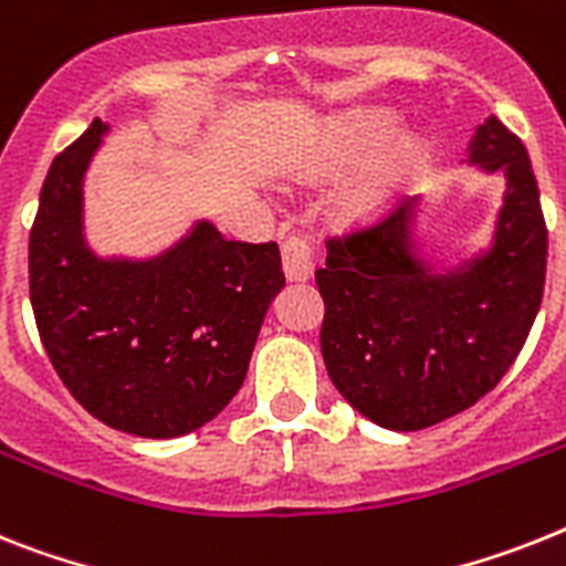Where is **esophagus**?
<instances>
[{
    "label": "esophagus",
    "instance_id": "obj_1",
    "mask_svg": "<svg viewBox=\"0 0 566 566\" xmlns=\"http://www.w3.org/2000/svg\"><path fill=\"white\" fill-rule=\"evenodd\" d=\"M280 254H283V272L289 280H306L315 269V249L312 242L301 233H292L283 245H280Z\"/></svg>",
    "mask_w": 566,
    "mask_h": 566
}]
</instances>
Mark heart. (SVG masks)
I'll use <instances>...</instances> for the list:
<instances>
[{"label":"heart","mask_w":566,"mask_h":566,"mask_svg":"<svg viewBox=\"0 0 566 566\" xmlns=\"http://www.w3.org/2000/svg\"><path fill=\"white\" fill-rule=\"evenodd\" d=\"M394 129V120L385 118V115H358V118L344 120L333 133L326 165L333 170L358 165L364 158H370L376 149L385 147ZM424 158H428V149L422 142L396 144L349 188V193L344 196V213L358 219L385 210L408 185L410 176L424 165Z\"/></svg>","instance_id":"obj_1"}]
</instances>
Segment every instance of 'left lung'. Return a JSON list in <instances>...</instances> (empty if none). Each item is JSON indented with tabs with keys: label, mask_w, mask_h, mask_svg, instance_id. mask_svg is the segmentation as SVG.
<instances>
[{
	"label": "left lung",
	"mask_w": 566,
	"mask_h": 566,
	"mask_svg": "<svg viewBox=\"0 0 566 566\" xmlns=\"http://www.w3.org/2000/svg\"><path fill=\"white\" fill-rule=\"evenodd\" d=\"M471 161L506 170L489 254L433 274L413 254V208L326 240L321 353L338 394L370 422L422 431L497 387L524 349L546 280V222L524 142L489 118Z\"/></svg>",
	"instance_id": "obj_1"
}]
</instances>
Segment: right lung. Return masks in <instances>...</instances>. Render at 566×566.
<instances>
[{
	"mask_svg": "<svg viewBox=\"0 0 566 566\" xmlns=\"http://www.w3.org/2000/svg\"><path fill=\"white\" fill-rule=\"evenodd\" d=\"M106 124L92 120L42 181L28 289L60 381L115 431L170 440L217 417L249 373L286 274L277 242L226 240L199 222L167 254L97 260L83 242V172Z\"/></svg>",
	"mask_w": 566,
	"mask_h": 566,
	"instance_id": "add662e5",
	"label": "right lung"
}]
</instances>
